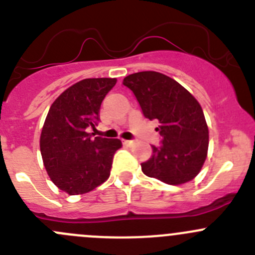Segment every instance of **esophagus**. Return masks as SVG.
I'll return each mask as SVG.
<instances>
[{"instance_id":"34e87169","label":"esophagus","mask_w":255,"mask_h":255,"mask_svg":"<svg viewBox=\"0 0 255 255\" xmlns=\"http://www.w3.org/2000/svg\"><path fill=\"white\" fill-rule=\"evenodd\" d=\"M123 144H125L126 146H132L133 144H134V140H123Z\"/></svg>"}]
</instances>
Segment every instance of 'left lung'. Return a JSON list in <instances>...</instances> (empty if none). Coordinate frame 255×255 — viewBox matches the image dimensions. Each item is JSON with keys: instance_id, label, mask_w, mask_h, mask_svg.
Segmentation results:
<instances>
[{"instance_id": "8db88e82", "label": "left lung", "mask_w": 255, "mask_h": 255, "mask_svg": "<svg viewBox=\"0 0 255 255\" xmlns=\"http://www.w3.org/2000/svg\"><path fill=\"white\" fill-rule=\"evenodd\" d=\"M139 102L144 117L156 120L161 137L159 146L140 164L146 176L169 185H181L194 179L207 156L208 127L197 100L174 79L140 71L123 79Z\"/></svg>"}]
</instances>
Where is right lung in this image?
Masks as SVG:
<instances>
[{
    "label": "right lung",
    "instance_id": "right-lung-1",
    "mask_svg": "<svg viewBox=\"0 0 255 255\" xmlns=\"http://www.w3.org/2000/svg\"><path fill=\"white\" fill-rule=\"evenodd\" d=\"M111 78L85 79L66 89L49 109L40 153L51 181L69 195L92 191L110 177L120 139L94 137L100 107L116 85Z\"/></svg>",
    "mask_w": 255,
    "mask_h": 255
}]
</instances>
